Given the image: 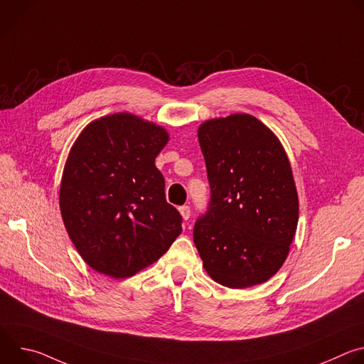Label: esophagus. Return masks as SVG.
<instances>
[{"mask_svg":"<svg viewBox=\"0 0 364 364\" xmlns=\"http://www.w3.org/2000/svg\"><path fill=\"white\" fill-rule=\"evenodd\" d=\"M178 210H180V215H181V218H183L184 220H188V219H190L191 210H190L188 205H181V207H178Z\"/></svg>","mask_w":364,"mask_h":364,"instance_id":"obj_1","label":"esophagus"}]
</instances>
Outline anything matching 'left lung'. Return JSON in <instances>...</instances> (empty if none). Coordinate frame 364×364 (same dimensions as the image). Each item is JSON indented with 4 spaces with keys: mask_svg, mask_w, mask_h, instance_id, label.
Wrapping results in <instances>:
<instances>
[{
    "mask_svg": "<svg viewBox=\"0 0 364 364\" xmlns=\"http://www.w3.org/2000/svg\"><path fill=\"white\" fill-rule=\"evenodd\" d=\"M210 201L194 225L203 267L218 284L247 288L274 277L298 225V194L275 134L247 114L198 128Z\"/></svg>",
    "mask_w": 364,
    "mask_h": 364,
    "instance_id": "8db88e82",
    "label": "left lung"
}]
</instances>
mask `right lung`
<instances>
[{
    "instance_id": "add662e5",
    "label": "right lung",
    "mask_w": 364,
    "mask_h": 364,
    "mask_svg": "<svg viewBox=\"0 0 364 364\" xmlns=\"http://www.w3.org/2000/svg\"><path fill=\"white\" fill-rule=\"evenodd\" d=\"M164 128L121 112L90 122L73 144L60 212L73 245L95 271L128 278L154 264L181 233L155 159Z\"/></svg>"
}]
</instances>
